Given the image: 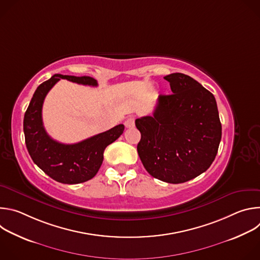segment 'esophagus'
Masks as SVG:
<instances>
[{
  "instance_id": "34e87169",
  "label": "esophagus",
  "mask_w": 260,
  "mask_h": 260,
  "mask_svg": "<svg viewBox=\"0 0 260 260\" xmlns=\"http://www.w3.org/2000/svg\"><path fill=\"white\" fill-rule=\"evenodd\" d=\"M124 124H125V126H126L127 128H133V127L135 126V118H134V117L127 118V119L125 120Z\"/></svg>"
}]
</instances>
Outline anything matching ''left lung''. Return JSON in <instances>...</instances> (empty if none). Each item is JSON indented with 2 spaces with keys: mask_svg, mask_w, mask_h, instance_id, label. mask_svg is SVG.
Wrapping results in <instances>:
<instances>
[{
  "mask_svg": "<svg viewBox=\"0 0 260 260\" xmlns=\"http://www.w3.org/2000/svg\"><path fill=\"white\" fill-rule=\"evenodd\" d=\"M172 94H160L153 114L136 119L141 133L140 159L152 177L178 184L206 172L221 141V122L214 95L190 76L164 77Z\"/></svg>",
  "mask_w": 260,
  "mask_h": 260,
  "instance_id": "1",
  "label": "left lung"
}]
</instances>
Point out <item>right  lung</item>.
I'll return each instance as SVG.
<instances>
[{
  "label": "right lung",
  "mask_w": 260,
  "mask_h": 260,
  "mask_svg": "<svg viewBox=\"0 0 260 260\" xmlns=\"http://www.w3.org/2000/svg\"><path fill=\"white\" fill-rule=\"evenodd\" d=\"M60 79L98 86L95 79L55 74L37 87L23 119L25 145L32 161L46 175L63 184H78L93 178L100 170L106 147L116 141L124 125L118 124L76 144H62L48 136L42 120V107L48 91Z\"/></svg>",
  "instance_id": "1"
}]
</instances>
